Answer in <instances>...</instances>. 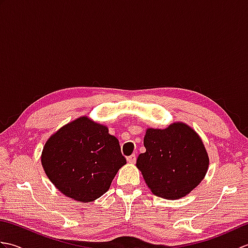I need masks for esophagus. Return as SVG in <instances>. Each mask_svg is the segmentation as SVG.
<instances>
[{
  "instance_id": "obj_1",
  "label": "esophagus",
  "mask_w": 248,
  "mask_h": 248,
  "mask_svg": "<svg viewBox=\"0 0 248 248\" xmlns=\"http://www.w3.org/2000/svg\"><path fill=\"white\" fill-rule=\"evenodd\" d=\"M127 161H128L129 163H131V164H134V163L136 162V155H132L128 156V157H127Z\"/></svg>"
}]
</instances>
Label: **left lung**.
<instances>
[{
	"label": "left lung",
	"mask_w": 248,
	"mask_h": 248,
	"mask_svg": "<svg viewBox=\"0 0 248 248\" xmlns=\"http://www.w3.org/2000/svg\"><path fill=\"white\" fill-rule=\"evenodd\" d=\"M144 145L146 152L139 155L136 166L156 196L170 200L186 196L208 170L209 157L202 141L186 124L148 129Z\"/></svg>",
	"instance_id": "1"
}]
</instances>
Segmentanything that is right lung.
I'll list each match as a JSON object with an SVG mask.
<instances>
[{"instance_id": "right-lung-1", "label": "right lung", "mask_w": 248, "mask_h": 248, "mask_svg": "<svg viewBox=\"0 0 248 248\" xmlns=\"http://www.w3.org/2000/svg\"><path fill=\"white\" fill-rule=\"evenodd\" d=\"M51 182L66 196L91 202L109 188L127 160L105 125L87 117L66 124L46 141L41 155Z\"/></svg>"}]
</instances>
